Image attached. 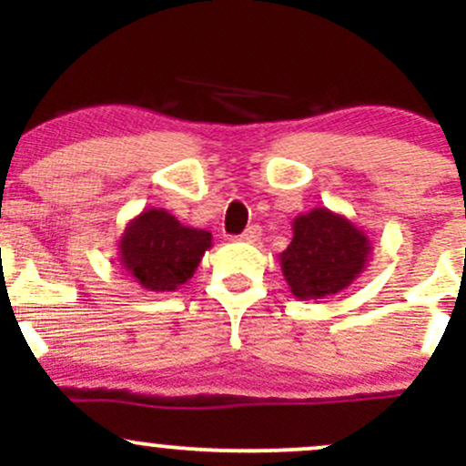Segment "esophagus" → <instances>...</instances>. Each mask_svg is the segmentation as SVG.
I'll return each mask as SVG.
<instances>
[{"label":"esophagus","instance_id":"esophagus-1","mask_svg":"<svg viewBox=\"0 0 466 466\" xmlns=\"http://www.w3.org/2000/svg\"><path fill=\"white\" fill-rule=\"evenodd\" d=\"M238 238L245 240V243H256V240L260 238V228L258 226H249L243 234H240Z\"/></svg>","mask_w":466,"mask_h":466}]
</instances>
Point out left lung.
Returning a JSON list of instances; mask_svg holds the SVG:
<instances>
[{
  "mask_svg": "<svg viewBox=\"0 0 466 466\" xmlns=\"http://www.w3.org/2000/svg\"><path fill=\"white\" fill-rule=\"evenodd\" d=\"M370 249V240L349 218L315 208L293 221V238L280 254L282 276L298 300H322L361 274Z\"/></svg>",
  "mask_w": 466,
  "mask_h": 466,
  "instance_id": "1",
  "label": "left lung"
}]
</instances>
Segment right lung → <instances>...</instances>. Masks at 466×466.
<instances>
[{"instance_id": "right-lung-1", "label": "right lung", "mask_w": 466, "mask_h": 466, "mask_svg": "<svg viewBox=\"0 0 466 466\" xmlns=\"http://www.w3.org/2000/svg\"><path fill=\"white\" fill-rule=\"evenodd\" d=\"M212 248V234L186 228L166 210H144L120 240V265L148 291H175L188 282Z\"/></svg>"}]
</instances>
